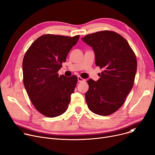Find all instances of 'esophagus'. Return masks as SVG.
Segmentation results:
<instances>
[{
    "instance_id": "esophagus-1",
    "label": "esophagus",
    "mask_w": 155,
    "mask_h": 155,
    "mask_svg": "<svg viewBox=\"0 0 155 155\" xmlns=\"http://www.w3.org/2000/svg\"><path fill=\"white\" fill-rule=\"evenodd\" d=\"M85 81H86L85 79L82 78V77H80V76L78 77V82H85Z\"/></svg>"
}]
</instances>
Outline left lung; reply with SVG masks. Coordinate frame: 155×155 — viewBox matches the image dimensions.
I'll list each match as a JSON object with an SVG mask.
<instances>
[{
	"instance_id": "8db88e82",
	"label": "left lung",
	"mask_w": 155,
	"mask_h": 155,
	"mask_svg": "<svg viewBox=\"0 0 155 155\" xmlns=\"http://www.w3.org/2000/svg\"><path fill=\"white\" fill-rule=\"evenodd\" d=\"M83 41L92 47L95 64L104 69L100 78L87 81L88 109L100 116L117 111L132 89L137 70L136 55L127 41L116 32L102 31L86 35Z\"/></svg>"
}]
</instances>
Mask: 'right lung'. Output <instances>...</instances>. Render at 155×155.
<instances>
[{
	"instance_id": "add662e5",
	"label": "right lung",
	"mask_w": 155,
	"mask_h": 155,
	"mask_svg": "<svg viewBox=\"0 0 155 155\" xmlns=\"http://www.w3.org/2000/svg\"><path fill=\"white\" fill-rule=\"evenodd\" d=\"M79 35H44L30 46L22 61L23 83L36 109L48 117L61 115L68 107L78 78L58 71Z\"/></svg>"
}]
</instances>
